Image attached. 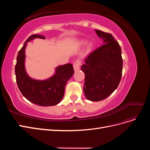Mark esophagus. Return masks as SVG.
<instances>
[{
  "label": "esophagus",
  "instance_id": "obj_1",
  "mask_svg": "<svg viewBox=\"0 0 150 150\" xmlns=\"http://www.w3.org/2000/svg\"><path fill=\"white\" fill-rule=\"evenodd\" d=\"M81 64V63L79 61H76L75 62V63L73 65V67H74V71H78L80 69V66Z\"/></svg>",
  "mask_w": 150,
  "mask_h": 150
}]
</instances>
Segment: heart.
Masks as SVG:
<instances>
[{"label":"heart","instance_id":"1","mask_svg":"<svg viewBox=\"0 0 150 150\" xmlns=\"http://www.w3.org/2000/svg\"><path fill=\"white\" fill-rule=\"evenodd\" d=\"M86 44H87V40H84V39H81L78 42V46L79 47H83ZM93 48H94V44L92 42H88L87 46H86V50L84 52V56L89 55V54L92 52Z\"/></svg>","mask_w":150,"mask_h":150}]
</instances>
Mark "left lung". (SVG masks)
Here are the masks:
<instances>
[{
  "label": "left lung",
  "instance_id": "8db88e82",
  "mask_svg": "<svg viewBox=\"0 0 150 150\" xmlns=\"http://www.w3.org/2000/svg\"><path fill=\"white\" fill-rule=\"evenodd\" d=\"M103 45L92 53L81 66L85 74L83 91L88 100L106 99L117 88L122 70L121 49L111 34L95 29Z\"/></svg>",
  "mask_w": 150,
  "mask_h": 150
}]
</instances>
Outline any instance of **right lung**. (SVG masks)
<instances>
[{
    "label": "right lung",
    "instance_id": "obj_1",
    "mask_svg": "<svg viewBox=\"0 0 150 150\" xmlns=\"http://www.w3.org/2000/svg\"><path fill=\"white\" fill-rule=\"evenodd\" d=\"M36 38L46 39L42 35H32L18 52L15 67L17 84L22 95L30 102L41 106H55L64 96L66 84L74 74L73 66L71 64L58 66L54 74L44 80L30 78L25 67V52L28 42Z\"/></svg>",
    "mask_w": 150,
    "mask_h": 150
}]
</instances>
